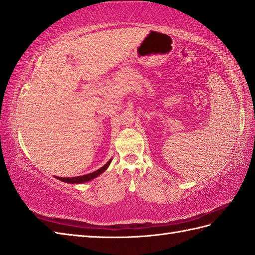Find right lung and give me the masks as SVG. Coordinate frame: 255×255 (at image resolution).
<instances>
[{
	"label": "right lung",
	"mask_w": 255,
	"mask_h": 255,
	"mask_svg": "<svg viewBox=\"0 0 255 255\" xmlns=\"http://www.w3.org/2000/svg\"><path fill=\"white\" fill-rule=\"evenodd\" d=\"M112 162V159L107 162V163L105 165H103L101 169L96 170L95 172L93 173H90V174H85V175H82V176H77V177H57L58 180H60L62 182H66V183H70V184H81V183H85V182H89L91 180H93V178H95L96 176H99L100 174H102L103 172H104L108 165L111 164Z\"/></svg>",
	"instance_id": "add662e5"
}]
</instances>
